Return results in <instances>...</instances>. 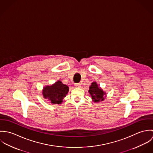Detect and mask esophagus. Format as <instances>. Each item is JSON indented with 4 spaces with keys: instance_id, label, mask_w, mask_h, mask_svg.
I'll use <instances>...</instances> for the list:
<instances>
[{
    "instance_id": "1",
    "label": "esophagus",
    "mask_w": 153,
    "mask_h": 153,
    "mask_svg": "<svg viewBox=\"0 0 153 153\" xmlns=\"http://www.w3.org/2000/svg\"><path fill=\"white\" fill-rule=\"evenodd\" d=\"M74 87L75 88H80L81 87V84H75Z\"/></svg>"
}]
</instances>
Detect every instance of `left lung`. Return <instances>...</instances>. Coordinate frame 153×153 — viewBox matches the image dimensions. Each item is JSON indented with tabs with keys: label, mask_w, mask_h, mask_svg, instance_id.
Listing matches in <instances>:
<instances>
[{
	"label": "left lung",
	"mask_w": 153,
	"mask_h": 153,
	"mask_svg": "<svg viewBox=\"0 0 153 153\" xmlns=\"http://www.w3.org/2000/svg\"><path fill=\"white\" fill-rule=\"evenodd\" d=\"M88 92L89 93L92 100L94 102H99L105 100L107 97L106 92L98 86L96 82H93L89 87Z\"/></svg>",
	"instance_id": "left-lung-1"
}]
</instances>
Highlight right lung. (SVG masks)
I'll return each instance as SVG.
<instances>
[{
    "mask_svg": "<svg viewBox=\"0 0 153 153\" xmlns=\"http://www.w3.org/2000/svg\"><path fill=\"white\" fill-rule=\"evenodd\" d=\"M68 91L69 87L58 80L51 85H45L42 94L44 98L48 100L51 104H61Z\"/></svg>",
    "mask_w": 153,
    "mask_h": 153,
    "instance_id": "1",
    "label": "right lung"
}]
</instances>
